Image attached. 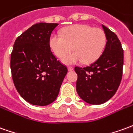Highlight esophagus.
Instances as JSON below:
<instances>
[{
    "mask_svg": "<svg viewBox=\"0 0 133 133\" xmlns=\"http://www.w3.org/2000/svg\"><path fill=\"white\" fill-rule=\"evenodd\" d=\"M68 71H72V70H73V67H68Z\"/></svg>",
    "mask_w": 133,
    "mask_h": 133,
    "instance_id": "34e87169",
    "label": "esophagus"
}]
</instances>
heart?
<instances>
[{
  "label": "heart",
  "instance_id": "obj_1",
  "mask_svg": "<svg viewBox=\"0 0 133 133\" xmlns=\"http://www.w3.org/2000/svg\"><path fill=\"white\" fill-rule=\"evenodd\" d=\"M107 43L104 31L100 28H93L89 25L76 24L65 28L62 34H51L49 44L51 50L59 58H63L73 49L75 51L64 58L67 65L82 61L90 63L102 55Z\"/></svg>",
  "mask_w": 133,
  "mask_h": 133
}]
</instances>
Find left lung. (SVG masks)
I'll return each mask as SVG.
<instances>
[{
  "instance_id": "obj_1",
  "label": "left lung",
  "mask_w": 133,
  "mask_h": 133,
  "mask_svg": "<svg viewBox=\"0 0 133 133\" xmlns=\"http://www.w3.org/2000/svg\"><path fill=\"white\" fill-rule=\"evenodd\" d=\"M102 28L107 41L102 55L89 66L75 67L77 93L91 104H101L111 99L122 77L124 55L121 42L108 28L104 25Z\"/></svg>"
}]
</instances>
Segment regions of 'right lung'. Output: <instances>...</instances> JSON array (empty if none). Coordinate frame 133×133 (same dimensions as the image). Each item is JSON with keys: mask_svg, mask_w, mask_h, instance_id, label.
<instances>
[{"mask_svg": "<svg viewBox=\"0 0 133 133\" xmlns=\"http://www.w3.org/2000/svg\"><path fill=\"white\" fill-rule=\"evenodd\" d=\"M58 24L38 23L16 39L11 55L14 86L23 99L33 105L53 102L68 68L51 52L49 39Z\"/></svg>", "mask_w": 133, "mask_h": 133, "instance_id": "right-lung-1", "label": "right lung"}]
</instances>
